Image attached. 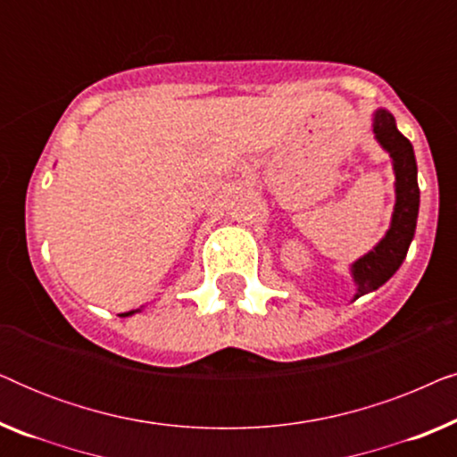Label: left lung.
<instances>
[{
    "mask_svg": "<svg viewBox=\"0 0 457 457\" xmlns=\"http://www.w3.org/2000/svg\"><path fill=\"white\" fill-rule=\"evenodd\" d=\"M374 135L393 158L395 168V191L397 204L393 212V222L389 233L370 253L353 264V278L358 283L355 299L378 289L389 280L402 262L405 260L408 247L414 239L418 205H420V189L416 180V158L414 147L395 127V118L391 112L378 110L374 118Z\"/></svg>",
    "mask_w": 457,
    "mask_h": 457,
    "instance_id": "obj_1",
    "label": "left lung"
}]
</instances>
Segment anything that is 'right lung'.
Listing matches in <instances>:
<instances>
[{"label":"right lung","instance_id":"right-lung-1","mask_svg":"<svg viewBox=\"0 0 457 457\" xmlns=\"http://www.w3.org/2000/svg\"><path fill=\"white\" fill-rule=\"evenodd\" d=\"M127 314H133V312H127Z\"/></svg>","mask_w":457,"mask_h":457}]
</instances>
